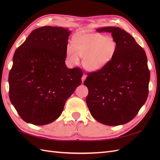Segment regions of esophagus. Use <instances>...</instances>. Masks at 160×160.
<instances>
[{
    "label": "esophagus",
    "instance_id": "1",
    "mask_svg": "<svg viewBox=\"0 0 160 160\" xmlns=\"http://www.w3.org/2000/svg\"><path fill=\"white\" fill-rule=\"evenodd\" d=\"M87 78V75L85 74H83V75L82 76V78H81V80H82V83H83L84 81L85 80V79Z\"/></svg>",
    "mask_w": 160,
    "mask_h": 160
}]
</instances>
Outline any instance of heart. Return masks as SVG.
<instances>
[{
    "instance_id": "1",
    "label": "heart",
    "mask_w": 160,
    "mask_h": 160,
    "mask_svg": "<svg viewBox=\"0 0 160 160\" xmlns=\"http://www.w3.org/2000/svg\"><path fill=\"white\" fill-rule=\"evenodd\" d=\"M117 49V42L113 37L88 32L77 38L75 45L69 43L67 45V57L72 65L78 64L80 57H83L85 69L98 71L112 61Z\"/></svg>"
}]
</instances>
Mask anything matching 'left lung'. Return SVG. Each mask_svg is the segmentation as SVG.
Returning <instances> with one entry per match:
<instances>
[{"label":"left lung","instance_id":"1","mask_svg":"<svg viewBox=\"0 0 160 160\" xmlns=\"http://www.w3.org/2000/svg\"><path fill=\"white\" fill-rule=\"evenodd\" d=\"M96 30L111 33L118 49L107 66L88 75L84 81L89 90L86 103L91 115L101 123L125 124L136 116L148 96L150 73L146 52L119 27Z\"/></svg>","mask_w":160,"mask_h":160}]
</instances>
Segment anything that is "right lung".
I'll return each instance as SVG.
<instances>
[{
  "instance_id": "right-lung-1",
  "label": "right lung",
  "mask_w": 160,
  "mask_h": 160,
  "mask_svg": "<svg viewBox=\"0 0 160 160\" xmlns=\"http://www.w3.org/2000/svg\"><path fill=\"white\" fill-rule=\"evenodd\" d=\"M71 32L62 27L38 28L14 52L9 98L27 123L43 125L54 122L81 84L83 71L67 68L65 62Z\"/></svg>"
}]
</instances>
